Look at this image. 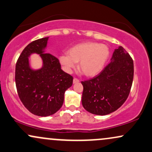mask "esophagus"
<instances>
[{
  "label": "esophagus",
  "instance_id": "34e87169",
  "mask_svg": "<svg viewBox=\"0 0 152 152\" xmlns=\"http://www.w3.org/2000/svg\"><path fill=\"white\" fill-rule=\"evenodd\" d=\"M78 82H79V80L76 78H74V80H73V83H77Z\"/></svg>",
  "mask_w": 152,
  "mask_h": 152
}]
</instances>
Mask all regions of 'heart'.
Listing matches in <instances>:
<instances>
[{
  "label": "heart",
  "mask_w": 152,
  "mask_h": 152,
  "mask_svg": "<svg viewBox=\"0 0 152 152\" xmlns=\"http://www.w3.org/2000/svg\"><path fill=\"white\" fill-rule=\"evenodd\" d=\"M109 56V49L106 45L96 42H83L69 48L67 54L59 56L64 70L71 72L78 63V70L87 77L99 74L104 69Z\"/></svg>",
  "instance_id": "obj_1"
}]
</instances>
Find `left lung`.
Masks as SVG:
<instances>
[{
    "instance_id": "8db88e82",
    "label": "left lung",
    "mask_w": 152,
    "mask_h": 152,
    "mask_svg": "<svg viewBox=\"0 0 152 152\" xmlns=\"http://www.w3.org/2000/svg\"><path fill=\"white\" fill-rule=\"evenodd\" d=\"M134 78V62L122 46L115 49L111 62L96 76L81 81L82 105L88 112L107 115L128 98Z\"/></svg>"
}]
</instances>
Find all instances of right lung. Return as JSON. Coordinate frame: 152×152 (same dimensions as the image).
I'll return each mask as SVG.
<instances>
[{"mask_svg":"<svg viewBox=\"0 0 152 152\" xmlns=\"http://www.w3.org/2000/svg\"><path fill=\"white\" fill-rule=\"evenodd\" d=\"M48 37L36 40L24 48L15 65V85L18 96L25 107L38 116L53 115L61 108L64 94L72 86L73 77L61 69L58 59L46 53ZM39 55L42 67H30L31 54Z\"/></svg>","mask_w":152,"mask_h":152,"instance_id":"obj_1","label":"right lung"}]
</instances>
